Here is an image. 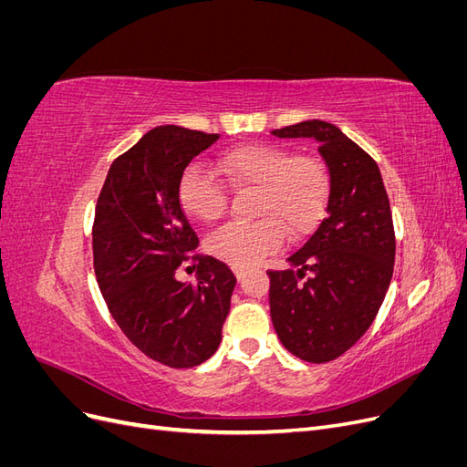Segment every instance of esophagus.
<instances>
[{
  "label": "esophagus",
  "instance_id": "obj_1",
  "mask_svg": "<svg viewBox=\"0 0 467 467\" xmlns=\"http://www.w3.org/2000/svg\"><path fill=\"white\" fill-rule=\"evenodd\" d=\"M234 273H235L237 280H244L245 275L249 273V268H247V266H234Z\"/></svg>",
  "mask_w": 467,
  "mask_h": 467
}]
</instances>
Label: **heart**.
Segmentation results:
<instances>
[{
	"label": "heart",
	"instance_id": "b5f03b06",
	"mask_svg": "<svg viewBox=\"0 0 467 467\" xmlns=\"http://www.w3.org/2000/svg\"><path fill=\"white\" fill-rule=\"evenodd\" d=\"M216 173L237 192H255L251 223H232L208 239L212 255L247 266L275 253L285 235L290 244L312 234L321 222L331 194L329 169L314 155H296L276 144H244L222 153ZM179 204L196 222L216 223L228 212L223 182L191 167L179 182Z\"/></svg>",
	"mask_w": 467,
	"mask_h": 467
}]
</instances>
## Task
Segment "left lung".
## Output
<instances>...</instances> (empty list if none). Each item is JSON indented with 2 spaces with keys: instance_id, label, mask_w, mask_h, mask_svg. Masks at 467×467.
<instances>
[{
  "instance_id": "left-lung-1",
  "label": "left lung",
  "mask_w": 467,
  "mask_h": 467,
  "mask_svg": "<svg viewBox=\"0 0 467 467\" xmlns=\"http://www.w3.org/2000/svg\"><path fill=\"white\" fill-rule=\"evenodd\" d=\"M316 138L331 175L327 216L271 276V317L294 357L329 362L368 331L393 275L395 232L389 199L370 153L335 124L304 120L273 130Z\"/></svg>"
}]
</instances>
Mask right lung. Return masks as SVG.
<instances>
[{
    "label": "right lung",
    "instance_id": "right-lung-1",
    "mask_svg": "<svg viewBox=\"0 0 467 467\" xmlns=\"http://www.w3.org/2000/svg\"><path fill=\"white\" fill-rule=\"evenodd\" d=\"M220 134L158 126L112 161L93 220V268L110 316L130 343L169 368H192L222 341L235 276L194 255L199 235L179 204V182L194 155ZM187 262L196 283L174 273Z\"/></svg>",
    "mask_w": 467,
    "mask_h": 467
}]
</instances>
